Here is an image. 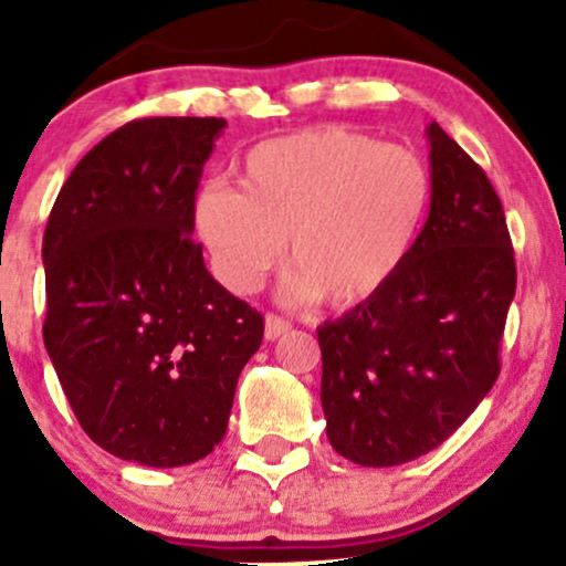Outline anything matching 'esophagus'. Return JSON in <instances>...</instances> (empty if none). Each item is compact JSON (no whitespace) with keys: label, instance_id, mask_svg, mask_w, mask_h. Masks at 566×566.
<instances>
[{"label":"esophagus","instance_id":"1","mask_svg":"<svg viewBox=\"0 0 566 566\" xmlns=\"http://www.w3.org/2000/svg\"><path fill=\"white\" fill-rule=\"evenodd\" d=\"M290 327H292V324L287 319L269 314V316H265V340H276V337L290 333Z\"/></svg>","mask_w":566,"mask_h":566}]
</instances>
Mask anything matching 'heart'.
Returning a JSON list of instances; mask_svg holds the SVG:
<instances>
[{"mask_svg": "<svg viewBox=\"0 0 566 566\" xmlns=\"http://www.w3.org/2000/svg\"><path fill=\"white\" fill-rule=\"evenodd\" d=\"M431 170L412 148L327 125L261 140L239 165V188L207 184L193 229L220 282L250 295L282 263L290 303L324 297L350 308L405 269L428 220Z\"/></svg>", "mask_w": 566, "mask_h": 566, "instance_id": "heart-1", "label": "heart"}]
</instances>
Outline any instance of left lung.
Listing matches in <instances>:
<instances>
[{
  "label": "left lung",
  "instance_id": "obj_1",
  "mask_svg": "<svg viewBox=\"0 0 566 566\" xmlns=\"http://www.w3.org/2000/svg\"><path fill=\"white\" fill-rule=\"evenodd\" d=\"M433 197L405 269L316 329L322 409L337 454L369 469L437 450L500 375L516 292L503 205L482 167L431 122Z\"/></svg>",
  "mask_w": 566,
  "mask_h": 566
}]
</instances>
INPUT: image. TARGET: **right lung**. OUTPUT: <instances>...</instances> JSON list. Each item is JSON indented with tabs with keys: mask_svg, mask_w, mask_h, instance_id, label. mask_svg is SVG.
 I'll list each match as a JSON object with an SVG mask.
<instances>
[{
	"mask_svg": "<svg viewBox=\"0 0 566 566\" xmlns=\"http://www.w3.org/2000/svg\"><path fill=\"white\" fill-rule=\"evenodd\" d=\"M223 127L127 122L84 154L44 229V348L84 433L129 463L178 469L216 450L263 340V316L220 287L191 239Z\"/></svg>",
	"mask_w": 566,
	"mask_h": 566,
	"instance_id": "add662e5",
	"label": "right lung"
}]
</instances>
